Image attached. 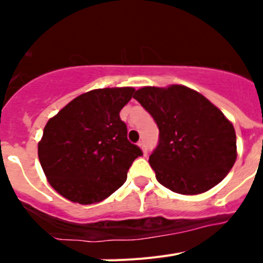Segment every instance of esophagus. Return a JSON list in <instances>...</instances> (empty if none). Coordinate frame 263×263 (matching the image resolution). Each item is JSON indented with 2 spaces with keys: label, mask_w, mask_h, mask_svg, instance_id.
<instances>
[{
  "label": "esophagus",
  "mask_w": 263,
  "mask_h": 263,
  "mask_svg": "<svg viewBox=\"0 0 263 263\" xmlns=\"http://www.w3.org/2000/svg\"><path fill=\"white\" fill-rule=\"evenodd\" d=\"M138 146H139V147H141V148H142L143 154H146V153H147V150H146V145H145V142H143V141H139Z\"/></svg>",
  "instance_id": "34e87169"
}]
</instances>
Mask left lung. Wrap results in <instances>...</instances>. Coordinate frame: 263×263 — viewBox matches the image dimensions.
<instances>
[{
    "label": "left lung",
    "mask_w": 263,
    "mask_h": 263,
    "mask_svg": "<svg viewBox=\"0 0 263 263\" xmlns=\"http://www.w3.org/2000/svg\"><path fill=\"white\" fill-rule=\"evenodd\" d=\"M133 97L159 127L148 163L160 184L176 194L199 195L228 175L237 158L236 132L210 100L184 85L143 87Z\"/></svg>",
    "instance_id": "obj_1"
}]
</instances>
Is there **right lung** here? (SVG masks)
<instances>
[{
  "instance_id": "add662e5",
  "label": "right lung",
  "mask_w": 263,
  "mask_h": 263,
  "mask_svg": "<svg viewBox=\"0 0 263 263\" xmlns=\"http://www.w3.org/2000/svg\"><path fill=\"white\" fill-rule=\"evenodd\" d=\"M134 92L132 87L89 90L48 120L38 157L58 194L85 205L103 201L124 184L129 167L142 155L120 118Z\"/></svg>"
}]
</instances>
